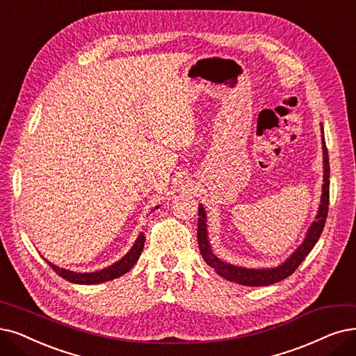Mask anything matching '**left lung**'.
<instances>
[{"instance_id": "8db88e82", "label": "left lung", "mask_w": 356, "mask_h": 356, "mask_svg": "<svg viewBox=\"0 0 356 356\" xmlns=\"http://www.w3.org/2000/svg\"><path fill=\"white\" fill-rule=\"evenodd\" d=\"M323 130V127H321ZM324 134V131H321ZM323 154H324V184H323V194H321V204L318 209V213L316 216V220L312 222L311 227L308 229V234L304 239L301 247L298 248L291 257L283 263L282 266L276 268H245L238 267L234 264H227L218 259L213 251L210 250L209 241H207V229H206V211L203 206L198 207V227H197V241H198V250H200L204 261L215 270L218 275L222 277L239 283V285L245 286H267L273 285L276 282H280L283 279L289 277L295 270L298 268L309 251L314 248L317 241L324 229L327 213H329V198H330V165H329V152L325 147V140L323 136Z\"/></svg>"}]
</instances>
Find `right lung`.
<instances>
[{"label":"right lung","instance_id":"1","mask_svg":"<svg viewBox=\"0 0 356 356\" xmlns=\"http://www.w3.org/2000/svg\"><path fill=\"white\" fill-rule=\"evenodd\" d=\"M145 234H140L137 241L134 243L133 248L127 252L124 257L113 263L112 266L99 270V272H93V273H76V272H70V270L56 267L54 264L49 263L51 268L56 275H60L63 279L73 282V283H81V285H95V283H102V282H108L112 279H117L122 275H125L127 272H130V268L137 263L141 251H143L145 247Z\"/></svg>","mask_w":356,"mask_h":356}]
</instances>
